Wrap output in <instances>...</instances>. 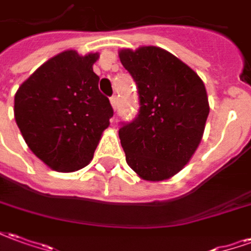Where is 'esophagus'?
<instances>
[{
    "label": "esophagus",
    "instance_id": "esophagus-1",
    "mask_svg": "<svg viewBox=\"0 0 251 251\" xmlns=\"http://www.w3.org/2000/svg\"><path fill=\"white\" fill-rule=\"evenodd\" d=\"M110 103L113 106V109H117V107H118V97H117V95H113V97L110 98Z\"/></svg>",
    "mask_w": 251,
    "mask_h": 251
}]
</instances>
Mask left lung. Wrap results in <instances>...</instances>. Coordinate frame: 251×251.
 I'll return each instance as SVG.
<instances>
[{"label":"left lung","instance_id":"left-lung-1","mask_svg":"<svg viewBox=\"0 0 251 251\" xmlns=\"http://www.w3.org/2000/svg\"><path fill=\"white\" fill-rule=\"evenodd\" d=\"M118 55L140 98L137 117L118 131L126 163L141 179L167 180L184 168L201 141L210 113L204 83L158 47L125 48Z\"/></svg>","mask_w":251,"mask_h":251}]
</instances>
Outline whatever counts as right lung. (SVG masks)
<instances>
[{"mask_svg":"<svg viewBox=\"0 0 251 251\" xmlns=\"http://www.w3.org/2000/svg\"><path fill=\"white\" fill-rule=\"evenodd\" d=\"M99 53L70 50L47 60L14 95V118L26 145L57 172L84 168L114 111L99 91Z\"/></svg>","mask_w":251,"mask_h":251,"instance_id":"right-lung-1","label":"right lung"}]
</instances>
